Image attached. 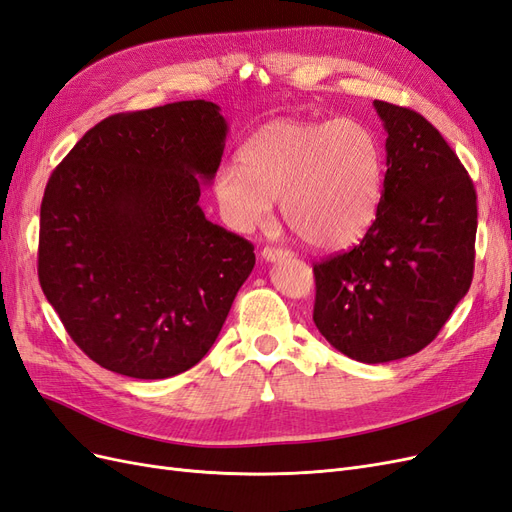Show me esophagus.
<instances>
[{
	"label": "esophagus",
	"instance_id": "esophagus-1",
	"mask_svg": "<svg viewBox=\"0 0 512 512\" xmlns=\"http://www.w3.org/2000/svg\"><path fill=\"white\" fill-rule=\"evenodd\" d=\"M262 260L267 262H275V260H282V258H288L290 252L288 250H282V247H265V250L260 252Z\"/></svg>",
	"mask_w": 512,
	"mask_h": 512
}]
</instances>
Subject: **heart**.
<instances>
[{
	"label": "heart",
	"instance_id": "b5f03b06",
	"mask_svg": "<svg viewBox=\"0 0 512 512\" xmlns=\"http://www.w3.org/2000/svg\"><path fill=\"white\" fill-rule=\"evenodd\" d=\"M384 185L376 134L356 119L269 121L224 164L213 196L237 232L265 226L282 200L286 226L316 250H344L374 226Z\"/></svg>",
	"mask_w": 512,
	"mask_h": 512
}]
</instances>
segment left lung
I'll use <instances>...</instances> for the list:
<instances>
[{
  "instance_id": "left-lung-1",
  "label": "left lung",
  "mask_w": 512,
  "mask_h": 512,
  "mask_svg": "<svg viewBox=\"0 0 512 512\" xmlns=\"http://www.w3.org/2000/svg\"><path fill=\"white\" fill-rule=\"evenodd\" d=\"M374 106L386 130L378 218L350 252L314 265V322L350 359L389 363L431 344L470 290L476 190L423 115Z\"/></svg>"
}]
</instances>
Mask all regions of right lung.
Returning a JSON list of instances; mask_svg holds the SVG:
<instances>
[{"label": "right lung", "mask_w": 512, "mask_h": 512, "mask_svg": "<svg viewBox=\"0 0 512 512\" xmlns=\"http://www.w3.org/2000/svg\"><path fill=\"white\" fill-rule=\"evenodd\" d=\"M226 132L220 106L205 100L111 115L46 183L40 286L100 367L162 380L194 367L218 339L256 265L254 245L198 205Z\"/></svg>", "instance_id": "1"}]
</instances>
